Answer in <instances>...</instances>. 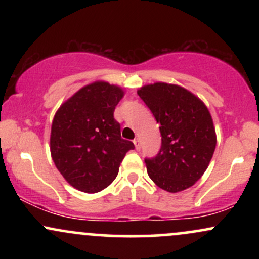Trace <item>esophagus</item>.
I'll return each instance as SVG.
<instances>
[{"mask_svg":"<svg viewBox=\"0 0 259 259\" xmlns=\"http://www.w3.org/2000/svg\"><path fill=\"white\" fill-rule=\"evenodd\" d=\"M134 145H135L136 150H140V148H141V142H140V139L139 138L134 139Z\"/></svg>","mask_w":259,"mask_h":259,"instance_id":"esophagus-1","label":"esophagus"}]
</instances>
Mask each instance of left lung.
Segmentation results:
<instances>
[{"mask_svg":"<svg viewBox=\"0 0 259 259\" xmlns=\"http://www.w3.org/2000/svg\"><path fill=\"white\" fill-rule=\"evenodd\" d=\"M138 95L152 112L162 135L158 153L145 158L148 177L169 192L192 186L215 150V130L207 107L190 91L165 82L144 86Z\"/></svg>","mask_w":259,"mask_h":259,"instance_id":"obj_1","label":"left lung"}]
</instances>
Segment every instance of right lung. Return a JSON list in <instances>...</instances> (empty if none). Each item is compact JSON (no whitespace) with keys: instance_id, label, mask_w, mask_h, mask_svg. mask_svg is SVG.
<instances>
[{"instance_id":"1","label":"right lung","mask_w":259,"mask_h":259,"mask_svg":"<svg viewBox=\"0 0 259 259\" xmlns=\"http://www.w3.org/2000/svg\"><path fill=\"white\" fill-rule=\"evenodd\" d=\"M120 88L97 81L80 89L59 107L52 121L51 156L59 173L73 187L95 194L111 185L127 151L114 119Z\"/></svg>"}]
</instances>
